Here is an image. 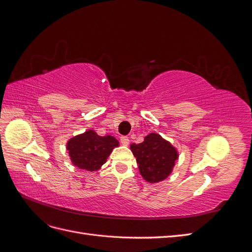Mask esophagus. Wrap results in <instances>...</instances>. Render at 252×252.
I'll list each match as a JSON object with an SVG mask.
<instances>
[{
    "instance_id": "1",
    "label": "esophagus",
    "mask_w": 252,
    "mask_h": 252,
    "mask_svg": "<svg viewBox=\"0 0 252 252\" xmlns=\"http://www.w3.org/2000/svg\"><path fill=\"white\" fill-rule=\"evenodd\" d=\"M120 141H121V143H122V145H124V146H127V145H129V139H128V136H121L120 138Z\"/></svg>"
}]
</instances>
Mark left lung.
I'll list each match as a JSON object with an SVG mask.
<instances>
[{"label": "left lung", "mask_w": 252, "mask_h": 252, "mask_svg": "<svg viewBox=\"0 0 252 252\" xmlns=\"http://www.w3.org/2000/svg\"><path fill=\"white\" fill-rule=\"evenodd\" d=\"M130 149L136 158L141 175L149 183H158L168 177L179 158L177 149L158 133L145 136L143 143L131 144Z\"/></svg>", "instance_id": "1"}]
</instances>
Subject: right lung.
<instances>
[{"instance_id": "add662e5", "label": "right lung", "mask_w": 252, "mask_h": 252, "mask_svg": "<svg viewBox=\"0 0 252 252\" xmlns=\"http://www.w3.org/2000/svg\"><path fill=\"white\" fill-rule=\"evenodd\" d=\"M119 141L111 135L101 136L94 130H87L70 139L67 150L74 166L88 171L97 170L106 162Z\"/></svg>"}]
</instances>
